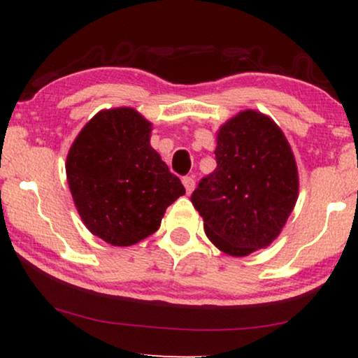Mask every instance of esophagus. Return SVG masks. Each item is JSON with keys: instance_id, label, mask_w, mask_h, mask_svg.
<instances>
[{"instance_id": "34e87169", "label": "esophagus", "mask_w": 358, "mask_h": 358, "mask_svg": "<svg viewBox=\"0 0 358 358\" xmlns=\"http://www.w3.org/2000/svg\"><path fill=\"white\" fill-rule=\"evenodd\" d=\"M182 184L185 190H187V194H192V190L195 189V180L194 178H190V176H187V178L182 179Z\"/></svg>"}]
</instances>
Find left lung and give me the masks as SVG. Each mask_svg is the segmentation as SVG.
I'll use <instances>...</instances> for the list:
<instances>
[{"label":"left lung","mask_w":358,"mask_h":358,"mask_svg":"<svg viewBox=\"0 0 358 358\" xmlns=\"http://www.w3.org/2000/svg\"><path fill=\"white\" fill-rule=\"evenodd\" d=\"M217 169L194 190V207L220 251L244 257L275 241L298 199V168L280 127L246 109L217 131Z\"/></svg>","instance_id":"1"}]
</instances>
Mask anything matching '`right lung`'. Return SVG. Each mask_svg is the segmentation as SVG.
<instances>
[{
  "label": "right lung",
  "instance_id": "obj_1",
  "mask_svg": "<svg viewBox=\"0 0 358 358\" xmlns=\"http://www.w3.org/2000/svg\"><path fill=\"white\" fill-rule=\"evenodd\" d=\"M153 124L131 107L104 109L83 127L66 156V179L85 227L112 246H131L159 228L185 194L150 145Z\"/></svg>",
  "mask_w": 358,
  "mask_h": 358
}]
</instances>
